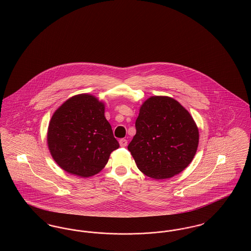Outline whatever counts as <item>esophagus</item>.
Listing matches in <instances>:
<instances>
[{
  "label": "esophagus",
  "mask_w": 251,
  "mask_h": 251,
  "mask_svg": "<svg viewBox=\"0 0 251 251\" xmlns=\"http://www.w3.org/2000/svg\"><path fill=\"white\" fill-rule=\"evenodd\" d=\"M127 143H128V141H127V139H125V138H121V139L119 140V144H120L121 147H126V146H127Z\"/></svg>",
  "instance_id": "1"
}]
</instances>
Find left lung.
<instances>
[{"label":"left lung","instance_id":"8db88e82","mask_svg":"<svg viewBox=\"0 0 251 251\" xmlns=\"http://www.w3.org/2000/svg\"><path fill=\"white\" fill-rule=\"evenodd\" d=\"M128 145L137 168L154 179L170 178L193 160L199 129L189 112L169 97H151L139 109Z\"/></svg>","mask_w":251,"mask_h":251}]
</instances>
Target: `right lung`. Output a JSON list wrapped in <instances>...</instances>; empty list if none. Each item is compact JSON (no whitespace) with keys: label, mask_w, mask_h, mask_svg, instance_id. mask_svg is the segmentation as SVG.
Listing matches in <instances>:
<instances>
[{"label":"right lung","mask_w":251,"mask_h":251,"mask_svg":"<svg viewBox=\"0 0 251 251\" xmlns=\"http://www.w3.org/2000/svg\"><path fill=\"white\" fill-rule=\"evenodd\" d=\"M47 141L58 165L81 177L99 173L119 147L105 117L104 102L88 94L69 98L54 112Z\"/></svg>","instance_id":"right-lung-1"}]
</instances>
